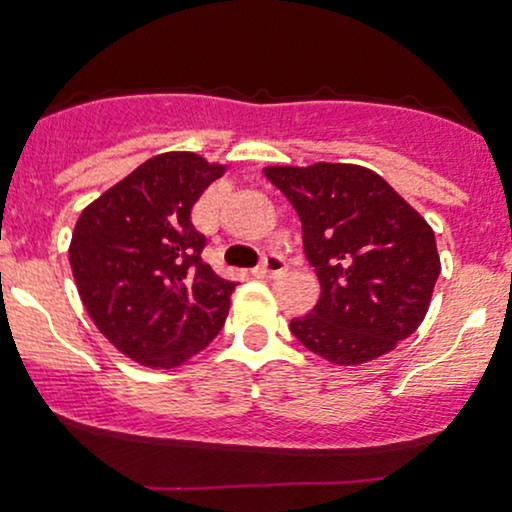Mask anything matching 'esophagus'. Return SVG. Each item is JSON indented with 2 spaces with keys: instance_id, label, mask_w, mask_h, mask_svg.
Segmentation results:
<instances>
[{
  "instance_id": "34e87169",
  "label": "esophagus",
  "mask_w": 512,
  "mask_h": 512,
  "mask_svg": "<svg viewBox=\"0 0 512 512\" xmlns=\"http://www.w3.org/2000/svg\"><path fill=\"white\" fill-rule=\"evenodd\" d=\"M286 272V262L284 257L279 255H269L260 267L255 269V276H276V274H284Z\"/></svg>"
}]
</instances>
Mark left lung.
<instances>
[{"mask_svg":"<svg viewBox=\"0 0 512 512\" xmlns=\"http://www.w3.org/2000/svg\"><path fill=\"white\" fill-rule=\"evenodd\" d=\"M264 175L301 216L320 279L313 313L291 320L298 342L334 366H361L419 330L440 274L424 216L354 163L267 166Z\"/></svg>","mask_w":512,"mask_h":512,"instance_id":"1","label":"left lung"}]
</instances>
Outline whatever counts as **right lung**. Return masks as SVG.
Returning a JSON list of instances; mask_svg holds the SVG:
<instances>
[{
	"instance_id": "1",
	"label": "right lung",
	"mask_w": 512,
	"mask_h": 512,
	"mask_svg": "<svg viewBox=\"0 0 512 512\" xmlns=\"http://www.w3.org/2000/svg\"><path fill=\"white\" fill-rule=\"evenodd\" d=\"M221 163L168 151L105 190L76 221L69 264L81 303L120 354L173 370L207 349L231 308L233 281L202 260L190 211Z\"/></svg>"
}]
</instances>
